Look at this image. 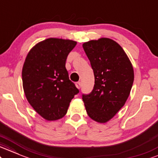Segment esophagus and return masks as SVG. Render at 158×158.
Here are the masks:
<instances>
[{
  "label": "esophagus",
  "mask_w": 158,
  "mask_h": 158,
  "mask_svg": "<svg viewBox=\"0 0 158 158\" xmlns=\"http://www.w3.org/2000/svg\"><path fill=\"white\" fill-rule=\"evenodd\" d=\"M76 87H77V89H81V82H77V83H76Z\"/></svg>",
  "instance_id": "34e87169"
}]
</instances>
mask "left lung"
<instances>
[{
    "label": "left lung",
    "mask_w": 158,
    "mask_h": 158,
    "mask_svg": "<svg viewBox=\"0 0 158 158\" xmlns=\"http://www.w3.org/2000/svg\"><path fill=\"white\" fill-rule=\"evenodd\" d=\"M83 48L94 72L92 92L82 95L88 115L98 123L109 121L125 104L130 94L134 70L118 43L102 38L84 43Z\"/></svg>",
    "instance_id": "left-lung-1"
}]
</instances>
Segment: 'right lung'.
<instances>
[{"mask_svg": "<svg viewBox=\"0 0 158 158\" xmlns=\"http://www.w3.org/2000/svg\"><path fill=\"white\" fill-rule=\"evenodd\" d=\"M77 42L48 38L28 53L22 70L23 87L28 102L47 120L60 119L72 99L79 92L69 77L66 60Z\"/></svg>", "mask_w": 158, "mask_h": 158, "instance_id": "right-lung-1", "label": "right lung"}]
</instances>
